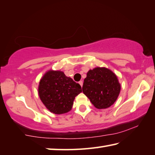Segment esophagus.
Instances as JSON below:
<instances>
[{"label":"esophagus","instance_id":"esophagus-1","mask_svg":"<svg viewBox=\"0 0 155 155\" xmlns=\"http://www.w3.org/2000/svg\"><path fill=\"white\" fill-rule=\"evenodd\" d=\"M78 83L80 84V85L81 86V87H83V81H79V83Z\"/></svg>","mask_w":155,"mask_h":155}]
</instances>
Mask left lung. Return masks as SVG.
Masks as SVG:
<instances>
[{"mask_svg":"<svg viewBox=\"0 0 155 155\" xmlns=\"http://www.w3.org/2000/svg\"><path fill=\"white\" fill-rule=\"evenodd\" d=\"M82 89L94 106L101 109L108 108L115 103L121 86L111 70L98 67L89 70Z\"/></svg>","mask_w":155,"mask_h":155,"instance_id":"1","label":"left lung"}]
</instances>
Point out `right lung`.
<instances>
[{"instance_id":"obj_1","label":"right lung","mask_w":155,"mask_h":155,"mask_svg":"<svg viewBox=\"0 0 155 155\" xmlns=\"http://www.w3.org/2000/svg\"><path fill=\"white\" fill-rule=\"evenodd\" d=\"M82 91L79 84L61 71L49 70L40 80L39 96L50 111L62 114L71 110L75 97Z\"/></svg>"}]
</instances>
